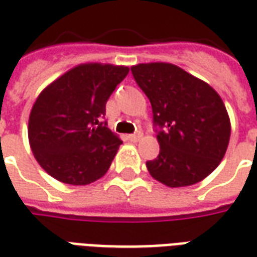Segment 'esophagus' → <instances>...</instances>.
I'll return each instance as SVG.
<instances>
[{
	"instance_id": "1",
	"label": "esophagus",
	"mask_w": 257,
	"mask_h": 257,
	"mask_svg": "<svg viewBox=\"0 0 257 257\" xmlns=\"http://www.w3.org/2000/svg\"><path fill=\"white\" fill-rule=\"evenodd\" d=\"M140 139H142V135H140V134H138V135H129V136H128L129 142H134V143H136V142H139Z\"/></svg>"
}]
</instances>
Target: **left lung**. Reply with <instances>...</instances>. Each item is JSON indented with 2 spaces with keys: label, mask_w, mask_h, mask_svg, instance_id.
<instances>
[{
  "label": "left lung",
  "mask_w": 257,
  "mask_h": 257,
  "mask_svg": "<svg viewBox=\"0 0 257 257\" xmlns=\"http://www.w3.org/2000/svg\"><path fill=\"white\" fill-rule=\"evenodd\" d=\"M131 71L149 97L154 125L160 128V154L146 162L151 176L168 187L204 180L219 167L231 134L219 93L175 64L140 63Z\"/></svg>",
  "instance_id": "left-lung-1"
}]
</instances>
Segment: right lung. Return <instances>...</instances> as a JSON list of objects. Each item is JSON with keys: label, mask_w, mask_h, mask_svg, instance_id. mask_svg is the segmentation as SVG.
Wrapping results in <instances>:
<instances>
[{"label": "right lung", "mask_w": 257, "mask_h": 257, "mask_svg": "<svg viewBox=\"0 0 257 257\" xmlns=\"http://www.w3.org/2000/svg\"><path fill=\"white\" fill-rule=\"evenodd\" d=\"M126 66L84 63L48 85L29 118V142L41 168L59 182L85 186L103 178L122 140L101 118Z\"/></svg>", "instance_id": "right-lung-1"}]
</instances>
